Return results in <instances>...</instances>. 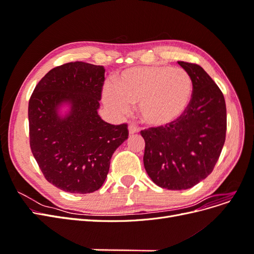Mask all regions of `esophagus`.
<instances>
[{"instance_id": "obj_1", "label": "esophagus", "mask_w": 254, "mask_h": 254, "mask_svg": "<svg viewBox=\"0 0 254 254\" xmlns=\"http://www.w3.org/2000/svg\"><path fill=\"white\" fill-rule=\"evenodd\" d=\"M128 131H129V134H134V133L139 132V128L134 126V125H130L128 127Z\"/></svg>"}]
</instances>
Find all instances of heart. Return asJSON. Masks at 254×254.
<instances>
[{"label": "heart", "instance_id": "1", "mask_svg": "<svg viewBox=\"0 0 254 254\" xmlns=\"http://www.w3.org/2000/svg\"><path fill=\"white\" fill-rule=\"evenodd\" d=\"M193 96V80L180 67L163 65L133 66L113 77L112 88L104 91L106 106L115 113H126L137 104L142 121L163 127L187 112Z\"/></svg>", "mask_w": 254, "mask_h": 254}]
</instances>
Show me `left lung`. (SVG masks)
<instances>
[{
	"mask_svg": "<svg viewBox=\"0 0 254 254\" xmlns=\"http://www.w3.org/2000/svg\"><path fill=\"white\" fill-rule=\"evenodd\" d=\"M193 80L187 112L173 124L141 131L144 167L158 187L188 190L205 179L216 164L226 140L225 97L203 68L178 61Z\"/></svg>",
	"mask_w": 254,
	"mask_h": 254,
	"instance_id": "obj_1",
	"label": "left lung"
}]
</instances>
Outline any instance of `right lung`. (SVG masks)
Here are the masks:
<instances>
[{"label": "right lung", "mask_w": 254, "mask_h": 254, "mask_svg": "<svg viewBox=\"0 0 254 254\" xmlns=\"http://www.w3.org/2000/svg\"><path fill=\"white\" fill-rule=\"evenodd\" d=\"M104 80L103 65L68 63L52 68L29 99L30 149L45 179L67 193L101 189L113 152L128 139L127 124L98 115Z\"/></svg>", "instance_id": "obj_1"}]
</instances>
